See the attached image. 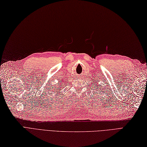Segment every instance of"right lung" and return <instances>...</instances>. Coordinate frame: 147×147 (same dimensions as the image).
Listing matches in <instances>:
<instances>
[{
    "instance_id": "1",
    "label": "right lung",
    "mask_w": 147,
    "mask_h": 147,
    "mask_svg": "<svg viewBox=\"0 0 147 147\" xmlns=\"http://www.w3.org/2000/svg\"><path fill=\"white\" fill-rule=\"evenodd\" d=\"M61 86H59V88H61ZM55 89H56V88H55Z\"/></svg>"
}]
</instances>
